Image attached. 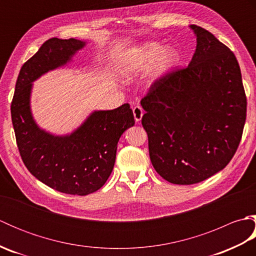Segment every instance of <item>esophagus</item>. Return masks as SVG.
<instances>
[{"label":"esophagus","mask_w":256,"mask_h":256,"mask_svg":"<svg viewBox=\"0 0 256 256\" xmlns=\"http://www.w3.org/2000/svg\"><path fill=\"white\" fill-rule=\"evenodd\" d=\"M143 114H144L143 108H140V106H136L133 108V116H134V118H135V122H136V123L140 122V120H142V118H143Z\"/></svg>","instance_id":"34e87169"}]
</instances>
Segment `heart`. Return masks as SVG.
<instances>
[{
  "mask_svg": "<svg viewBox=\"0 0 256 256\" xmlns=\"http://www.w3.org/2000/svg\"><path fill=\"white\" fill-rule=\"evenodd\" d=\"M177 62L178 54L172 47L145 42L123 54L118 64V72L123 80L132 81L153 66L152 76L158 79L170 72Z\"/></svg>",
  "mask_w": 256,
  "mask_h": 256,
  "instance_id": "heart-1",
  "label": "heart"
}]
</instances>
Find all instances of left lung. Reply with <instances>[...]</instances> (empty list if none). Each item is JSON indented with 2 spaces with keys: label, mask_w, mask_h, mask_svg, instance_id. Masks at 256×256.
<instances>
[{
  "label": "left lung",
  "mask_w": 256,
  "mask_h": 256,
  "mask_svg": "<svg viewBox=\"0 0 256 256\" xmlns=\"http://www.w3.org/2000/svg\"><path fill=\"white\" fill-rule=\"evenodd\" d=\"M189 27L197 46L188 67L157 80L140 101L152 164L176 184H197L224 170L246 118L234 54L202 27Z\"/></svg>",
  "instance_id": "1"
}]
</instances>
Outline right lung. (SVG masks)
Instances as JSON below:
<instances>
[{
	"label": "right lung",
	"instance_id": "right-lung-1",
	"mask_svg": "<svg viewBox=\"0 0 256 256\" xmlns=\"http://www.w3.org/2000/svg\"><path fill=\"white\" fill-rule=\"evenodd\" d=\"M86 42L50 38L20 68L10 106L16 142L27 170L38 180L64 194L86 196L99 190L113 170L118 142L133 126L130 104L94 110L72 133L42 128L32 112V82L66 66Z\"/></svg>",
	"mask_w": 256,
	"mask_h": 256
}]
</instances>
